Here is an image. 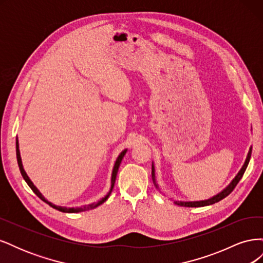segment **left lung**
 <instances>
[{"mask_svg": "<svg viewBox=\"0 0 263 263\" xmlns=\"http://www.w3.org/2000/svg\"><path fill=\"white\" fill-rule=\"evenodd\" d=\"M251 151H252V148H250L249 153H248V156H247V159L245 161V164L242 165L241 170L239 171V173L237 174L236 178L233 180V182L230 183V184L222 191L221 193L217 194L216 196H214L212 198H210V200L208 201H201V202H174V204H177L179 206H184V208H201V206H206V205H212L214 203L216 202H219L221 201L222 198H225L226 196H228L230 193L233 192L234 189L236 187V185L238 184V182H239L243 176V173L247 169V166H248V163L250 161V157H251ZM151 178H153V181H154V184L157 186V183H156V179H155V169H154V164H153V169H151Z\"/></svg>", "mask_w": 263, "mask_h": 263, "instance_id": "1", "label": "left lung"}]
</instances>
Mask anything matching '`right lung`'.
I'll return each mask as SVG.
<instances>
[{"label": "right lung", "instance_id": "1", "mask_svg": "<svg viewBox=\"0 0 263 263\" xmlns=\"http://www.w3.org/2000/svg\"><path fill=\"white\" fill-rule=\"evenodd\" d=\"M126 151L127 150H124L123 153L118 156V158H117V160H116V162H115V165H114V169H113V173H112V186H110V191H112V189L114 187V184H115V180H116V176H117V171H118V168H119V164H121V162H122V160H123V158H124V156H125V154H126ZM16 158H17V163H18V166H20V171H21V173H22V176H23V178H24V180L26 181V183L28 184V186L33 190V192L41 198V200H43L44 202H46L47 204H49L51 208H53V209H55V210H58V211H60V212H63V213H74V212H84V211H87V210H92V209H95L97 208V206H99V205H101L102 203H104L106 200H107V197L109 196V193H110V191H109V193L104 197V198H102L101 201H99V202H97V203H93V204H90V205H86V206H83V208H81V209H67V208H61V206H55V205H53L52 203H50V202H48L46 200V198L41 194V192H39V191L37 190V187L33 184V182H31L30 180H29V178L27 177V174H26V172L24 171V169H23V164H22V160H21V155H20V149H18V142L16 141Z\"/></svg>", "mask_w": 263, "mask_h": 263}]
</instances>
